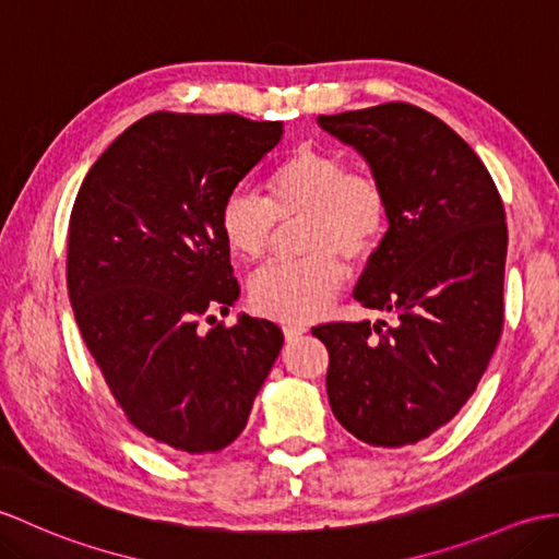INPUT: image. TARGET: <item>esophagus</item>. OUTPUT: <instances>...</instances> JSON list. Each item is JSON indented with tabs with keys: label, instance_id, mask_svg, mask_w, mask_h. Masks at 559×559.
<instances>
[{
	"label": "esophagus",
	"instance_id": "esophagus-1",
	"mask_svg": "<svg viewBox=\"0 0 559 559\" xmlns=\"http://www.w3.org/2000/svg\"><path fill=\"white\" fill-rule=\"evenodd\" d=\"M283 333H285V341H295V338H300L302 333H307V326L305 323H285Z\"/></svg>",
	"mask_w": 559,
	"mask_h": 559
}]
</instances>
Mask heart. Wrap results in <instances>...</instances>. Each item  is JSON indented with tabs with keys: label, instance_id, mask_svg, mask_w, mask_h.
<instances>
[{
	"label": "heart",
	"instance_id": "b5f03b06",
	"mask_svg": "<svg viewBox=\"0 0 559 559\" xmlns=\"http://www.w3.org/2000/svg\"><path fill=\"white\" fill-rule=\"evenodd\" d=\"M302 218L297 262L269 264L250 281L257 314L307 321L333 302L349 264H361L381 248L391 226L383 186L369 174L349 171L343 154L297 145L266 178V198L230 190L218 206L226 248L245 262H259L276 238L278 224Z\"/></svg>",
	"mask_w": 559,
	"mask_h": 559
}]
</instances>
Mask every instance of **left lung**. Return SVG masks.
Masks as SVG:
<instances>
[{"label":"left lung","instance_id":"8db88e82","mask_svg":"<svg viewBox=\"0 0 559 559\" xmlns=\"http://www.w3.org/2000/svg\"><path fill=\"white\" fill-rule=\"evenodd\" d=\"M353 145L391 204L355 300L397 321L311 329L329 349L326 393L349 433L402 448L445 426L476 391L504 323L508 224L476 152L407 102L319 116Z\"/></svg>","mask_w":559,"mask_h":559}]
</instances>
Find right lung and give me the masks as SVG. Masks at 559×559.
I'll use <instances>...</instances> for the list:
<instances>
[{
    "label": "right lung",
    "mask_w": 559,
    "mask_h": 559,
    "mask_svg": "<svg viewBox=\"0 0 559 559\" xmlns=\"http://www.w3.org/2000/svg\"><path fill=\"white\" fill-rule=\"evenodd\" d=\"M281 135V121L154 111L78 190L67 257L78 329L116 407L166 452L230 445L281 353L266 319L200 331L240 295L218 206Z\"/></svg>",
    "instance_id": "add662e5"
}]
</instances>
